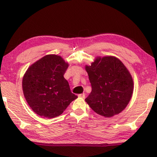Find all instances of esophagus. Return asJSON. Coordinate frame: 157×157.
Masks as SVG:
<instances>
[{
  "mask_svg": "<svg viewBox=\"0 0 157 157\" xmlns=\"http://www.w3.org/2000/svg\"><path fill=\"white\" fill-rule=\"evenodd\" d=\"M78 96L79 98H85V94H79Z\"/></svg>",
  "mask_w": 157,
  "mask_h": 157,
  "instance_id": "34e87169",
  "label": "esophagus"
}]
</instances>
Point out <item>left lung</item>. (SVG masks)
<instances>
[{
	"instance_id": "8db88e82",
	"label": "left lung",
	"mask_w": 157,
	"mask_h": 157,
	"mask_svg": "<svg viewBox=\"0 0 157 157\" xmlns=\"http://www.w3.org/2000/svg\"><path fill=\"white\" fill-rule=\"evenodd\" d=\"M92 91L85 100L93 110L105 117L121 113L131 99L134 83L121 60L114 57H98L86 66Z\"/></svg>"
}]
</instances>
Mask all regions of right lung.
Instances as JSON below:
<instances>
[{
    "instance_id": "1",
    "label": "right lung",
    "mask_w": 157,
    "mask_h": 157,
    "mask_svg": "<svg viewBox=\"0 0 157 157\" xmlns=\"http://www.w3.org/2000/svg\"><path fill=\"white\" fill-rule=\"evenodd\" d=\"M68 67L60 56L48 55L28 68L23 78V91L36 114L48 118L59 116L78 98L63 78Z\"/></svg>"
}]
</instances>
